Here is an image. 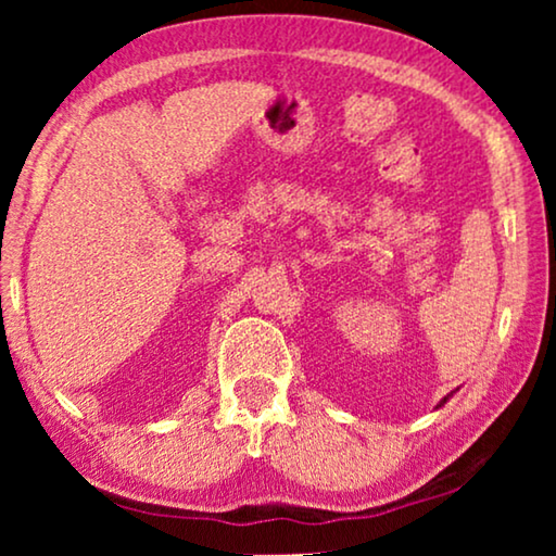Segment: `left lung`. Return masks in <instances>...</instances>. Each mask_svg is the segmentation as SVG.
<instances>
[{"mask_svg": "<svg viewBox=\"0 0 556 556\" xmlns=\"http://www.w3.org/2000/svg\"><path fill=\"white\" fill-rule=\"evenodd\" d=\"M445 400H447V397H445ZM445 400H443V402H445ZM443 402H440V405H443Z\"/></svg>", "mask_w": 556, "mask_h": 556, "instance_id": "8db88e82", "label": "left lung"}]
</instances>
